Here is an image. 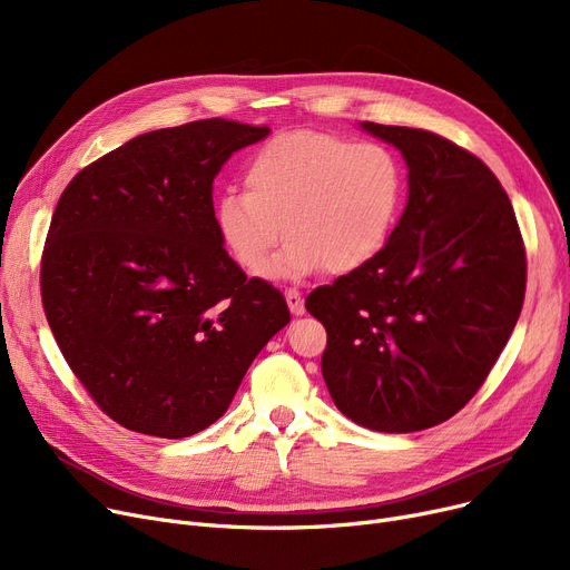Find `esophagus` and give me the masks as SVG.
I'll return each instance as SVG.
<instances>
[{
	"mask_svg": "<svg viewBox=\"0 0 570 570\" xmlns=\"http://www.w3.org/2000/svg\"><path fill=\"white\" fill-rule=\"evenodd\" d=\"M284 295H286V305H288L291 314H295V316L305 314V303H303L301 291H297V288H286Z\"/></svg>",
	"mask_w": 570,
	"mask_h": 570,
	"instance_id": "1",
	"label": "esophagus"
}]
</instances>
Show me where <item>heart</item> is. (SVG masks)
Instances as JSON below:
<instances>
[{
    "label": "heart",
    "mask_w": 570,
    "mask_h": 570,
    "mask_svg": "<svg viewBox=\"0 0 570 570\" xmlns=\"http://www.w3.org/2000/svg\"><path fill=\"white\" fill-rule=\"evenodd\" d=\"M404 203V170L381 142L327 131H288L263 142L245 168V191L219 198L224 247L249 275H263L277 245L282 277L327 267L348 275L391 239Z\"/></svg>",
    "instance_id": "heart-1"
}]
</instances>
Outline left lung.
Masks as SVG:
<instances>
[{
    "label": "left lung",
    "mask_w": 570,
    "mask_h": 570,
    "mask_svg": "<svg viewBox=\"0 0 570 570\" xmlns=\"http://www.w3.org/2000/svg\"><path fill=\"white\" fill-rule=\"evenodd\" d=\"M402 149L409 203L383 252L307 295L327 333L337 409L376 432H417L478 393L520 318L527 252L497 175L439 134L363 122Z\"/></svg>",
    "instance_id": "1"
}]
</instances>
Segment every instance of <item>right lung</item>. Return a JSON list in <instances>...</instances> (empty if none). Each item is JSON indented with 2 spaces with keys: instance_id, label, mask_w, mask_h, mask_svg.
<instances>
[{
  "instance_id": "right-lung-1",
  "label": "right lung",
  "mask_w": 570,
  "mask_h": 570,
  "mask_svg": "<svg viewBox=\"0 0 570 570\" xmlns=\"http://www.w3.org/2000/svg\"><path fill=\"white\" fill-rule=\"evenodd\" d=\"M267 127L224 117L149 131L85 166L41 256L55 342L87 395L131 432L183 439L226 413L284 295L222 247L215 175Z\"/></svg>"
}]
</instances>
